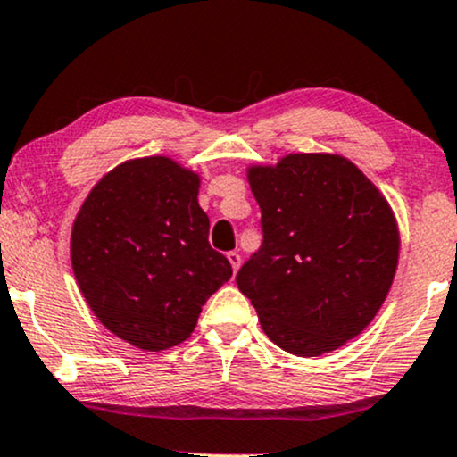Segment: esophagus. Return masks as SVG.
Segmentation results:
<instances>
[{"instance_id":"34e87169","label":"esophagus","mask_w":457,"mask_h":457,"mask_svg":"<svg viewBox=\"0 0 457 457\" xmlns=\"http://www.w3.org/2000/svg\"><path fill=\"white\" fill-rule=\"evenodd\" d=\"M227 258H228L230 267H233V273H237L239 267H241V256H239V252H228Z\"/></svg>"}]
</instances>
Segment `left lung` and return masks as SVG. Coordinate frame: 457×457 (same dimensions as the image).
I'll return each instance as SVG.
<instances>
[{
  "mask_svg": "<svg viewBox=\"0 0 457 457\" xmlns=\"http://www.w3.org/2000/svg\"><path fill=\"white\" fill-rule=\"evenodd\" d=\"M262 245L237 273L264 335L315 358L358 337L384 305L401 233L390 203L352 161L295 152L247 167Z\"/></svg>",
  "mask_w": 457,
  "mask_h": 457,
  "instance_id": "8db88e82",
  "label": "left lung"
}]
</instances>
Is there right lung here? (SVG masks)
<instances>
[{"label": "right lung", "mask_w": 457, "mask_h": 457, "mask_svg": "<svg viewBox=\"0 0 457 457\" xmlns=\"http://www.w3.org/2000/svg\"><path fill=\"white\" fill-rule=\"evenodd\" d=\"M199 173L169 156L105 173L71 227V269L91 312L118 339L161 352L193 335L233 269L207 241Z\"/></svg>", "instance_id": "add662e5"}]
</instances>
